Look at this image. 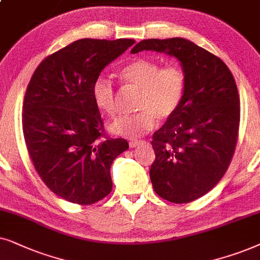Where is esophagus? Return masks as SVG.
<instances>
[{
	"mask_svg": "<svg viewBox=\"0 0 260 260\" xmlns=\"http://www.w3.org/2000/svg\"><path fill=\"white\" fill-rule=\"evenodd\" d=\"M144 145H146V141H145V140H132V141H129V147L131 148H134V147H138V146H144Z\"/></svg>",
	"mask_w": 260,
	"mask_h": 260,
	"instance_id": "esophagus-1",
	"label": "esophagus"
}]
</instances>
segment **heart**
Listing matches in <instances>:
<instances>
[{"label":"heart","mask_w":260,"mask_h":260,"mask_svg":"<svg viewBox=\"0 0 260 260\" xmlns=\"http://www.w3.org/2000/svg\"><path fill=\"white\" fill-rule=\"evenodd\" d=\"M121 78L140 89L132 115L114 121L109 128L113 133L136 139L154 126L155 119L166 121L177 112L184 98L186 76L178 64L161 67L157 61L137 59L120 71ZM92 99L102 112L109 116L117 114L115 86L109 78L100 76L92 84Z\"/></svg>","instance_id":"obj_1"}]
</instances>
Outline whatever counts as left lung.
<instances>
[{"label": "left lung", "instance_id": "obj_1", "mask_svg": "<svg viewBox=\"0 0 260 260\" xmlns=\"http://www.w3.org/2000/svg\"><path fill=\"white\" fill-rule=\"evenodd\" d=\"M144 50L176 57L185 72L181 106L153 134L150 178L161 199L191 202L212 190L231 164L240 122L237 84L219 57L190 40L146 39L131 53Z\"/></svg>", "mask_w": 260, "mask_h": 260}]
</instances>
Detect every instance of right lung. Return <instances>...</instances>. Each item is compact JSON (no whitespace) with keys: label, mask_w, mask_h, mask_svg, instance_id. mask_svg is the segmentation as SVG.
<instances>
[{"label":"right lung","mask_w":260,"mask_h":260,"mask_svg":"<svg viewBox=\"0 0 260 260\" xmlns=\"http://www.w3.org/2000/svg\"><path fill=\"white\" fill-rule=\"evenodd\" d=\"M133 39H81L39 64L23 100L22 129L34 168L47 188L89 206L112 191L110 166L127 140L105 134L92 84Z\"/></svg>","instance_id":"right-lung-1"}]
</instances>
